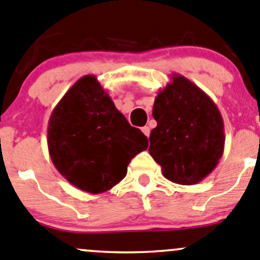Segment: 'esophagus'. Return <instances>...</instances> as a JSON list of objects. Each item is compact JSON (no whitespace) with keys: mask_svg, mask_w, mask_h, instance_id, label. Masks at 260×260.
Segmentation results:
<instances>
[{"mask_svg":"<svg viewBox=\"0 0 260 260\" xmlns=\"http://www.w3.org/2000/svg\"><path fill=\"white\" fill-rule=\"evenodd\" d=\"M142 132H143L144 135H146L147 137H148V136H149V133H151V129H149V127H148V125H146V127H143V128H142Z\"/></svg>","mask_w":260,"mask_h":260,"instance_id":"34e87169","label":"esophagus"}]
</instances>
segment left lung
Returning a JSON list of instances; mask_svg holds the SVG:
<instances>
[{"label": "left lung", "instance_id": "1", "mask_svg": "<svg viewBox=\"0 0 260 260\" xmlns=\"http://www.w3.org/2000/svg\"><path fill=\"white\" fill-rule=\"evenodd\" d=\"M158 92L153 105L149 154L167 179L192 185L217 167L224 151V123L212 98L183 76Z\"/></svg>", "mask_w": 260, "mask_h": 260}]
</instances>
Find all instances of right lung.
Masks as SVG:
<instances>
[{
  "mask_svg": "<svg viewBox=\"0 0 260 260\" xmlns=\"http://www.w3.org/2000/svg\"><path fill=\"white\" fill-rule=\"evenodd\" d=\"M47 144L52 163L71 184L100 194L124 178L148 138L128 123L97 77L87 75L52 111Z\"/></svg>",
  "mask_w": 260,
  "mask_h": 260,
  "instance_id": "1",
  "label": "right lung"
}]
</instances>
